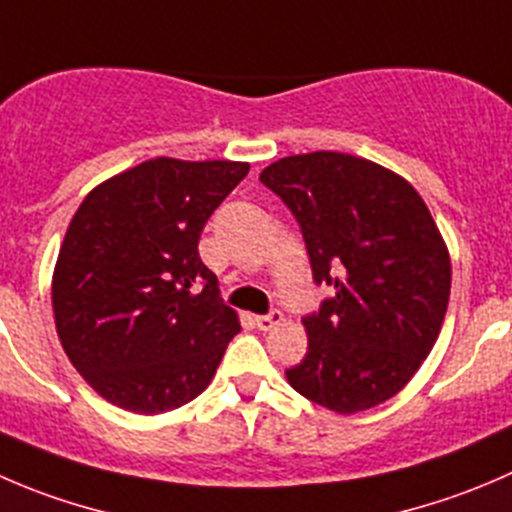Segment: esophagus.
Wrapping results in <instances>:
<instances>
[{"label":"esophagus","mask_w":512,"mask_h":512,"mask_svg":"<svg viewBox=\"0 0 512 512\" xmlns=\"http://www.w3.org/2000/svg\"><path fill=\"white\" fill-rule=\"evenodd\" d=\"M280 322H282V312L280 310H272V312H267V315H257L255 317L257 330H262V332H270L272 327H277Z\"/></svg>","instance_id":"34e87169"}]
</instances>
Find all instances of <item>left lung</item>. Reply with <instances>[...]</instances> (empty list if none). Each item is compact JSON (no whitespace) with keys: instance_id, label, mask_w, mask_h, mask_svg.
<instances>
[{"instance_id":"8db88e82","label":"left lung","mask_w":512,"mask_h":512,"mask_svg":"<svg viewBox=\"0 0 512 512\" xmlns=\"http://www.w3.org/2000/svg\"><path fill=\"white\" fill-rule=\"evenodd\" d=\"M300 222L312 277L335 290L302 317L307 355L285 372L340 415L385 403L433 350L450 300V255L415 187L345 152H310L260 172Z\"/></svg>"}]
</instances>
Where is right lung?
<instances>
[{"label": "right lung", "instance_id": "1", "mask_svg": "<svg viewBox=\"0 0 512 512\" xmlns=\"http://www.w3.org/2000/svg\"><path fill=\"white\" fill-rule=\"evenodd\" d=\"M247 162L155 157L94 187L52 275L64 352L107 403L157 415L195 400L240 320L200 260V235Z\"/></svg>", "mask_w": 512, "mask_h": 512}]
</instances>
